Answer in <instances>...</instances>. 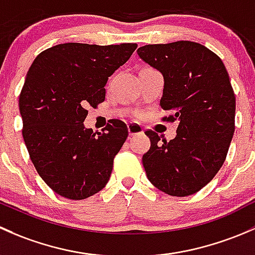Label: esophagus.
<instances>
[{
    "label": "esophagus",
    "instance_id": "esophagus-1",
    "mask_svg": "<svg viewBox=\"0 0 255 255\" xmlns=\"http://www.w3.org/2000/svg\"><path fill=\"white\" fill-rule=\"evenodd\" d=\"M128 135L133 136V135H141L143 133V128L141 125L136 124V123H131V124L128 125Z\"/></svg>",
    "mask_w": 255,
    "mask_h": 255
}]
</instances>
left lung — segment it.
I'll list each match as a JSON object with an SVG mask.
<instances>
[{
  "label": "left lung",
  "instance_id": "left-lung-1",
  "mask_svg": "<svg viewBox=\"0 0 255 255\" xmlns=\"http://www.w3.org/2000/svg\"><path fill=\"white\" fill-rule=\"evenodd\" d=\"M143 61L163 75L161 107L177 122V136L162 140L145 131L151 147L142 156L147 178L172 196L198 193L217 174L235 132L236 97L222 60L188 40L137 49Z\"/></svg>",
  "mask_w": 255,
  "mask_h": 255
}]
</instances>
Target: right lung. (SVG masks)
Masks as SVG:
<instances>
[{"label":"right lung","mask_w":255,"mask_h":255,"mask_svg":"<svg viewBox=\"0 0 255 255\" xmlns=\"http://www.w3.org/2000/svg\"><path fill=\"white\" fill-rule=\"evenodd\" d=\"M137 44H59L35 57L19 94L23 138L41 179L71 200H83L108 183L128 127L109 120L103 132L83 125L87 107L106 99L108 77Z\"/></svg>","instance_id":"1"}]
</instances>
